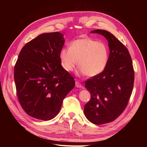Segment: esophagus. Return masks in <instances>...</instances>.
Returning <instances> with one entry per match:
<instances>
[{"label": "esophagus", "mask_w": 147, "mask_h": 147, "mask_svg": "<svg viewBox=\"0 0 147 147\" xmlns=\"http://www.w3.org/2000/svg\"><path fill=\"white\" fill-rule=\"evenodd\" d=\"M75 86H76L77 88H81L83 87L82 85V84L80 83L79 82H75Z\"/></svg>", "instance_id": "1"}]
</instances>
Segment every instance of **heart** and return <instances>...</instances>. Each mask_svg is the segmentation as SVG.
Listing matches in <instances>:
<instances>
[{"label": "heart", "instance_id": "obj_1", "mask_svg": "<svg viewBox=\"0 0 147 147\" xmlns=\"http://www.w3.org/2000/svg\"><path fill=\"white\" fill-rule=\"evenodd\" d=\"M109 57V50L104 43L88 37L75 40L70 44L69 50L63 49L59 53L61 64L65 71H73L78 61L80 72L90 77L103 72Z\"/></svg>", "mask_w": 147, "mask_h": 147}]
</instances>
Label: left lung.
Segmentation results:
<instances>
[{
    "label": "left lung",
    "mask_w": 147,
    "mask_h": 147,
    "mask_svg": "<svg viewBox=\"0 0 147 147\" xmlns=\"http://www.w3.org/2000/svg\"><path fill=\"white\" fill-rule=\"evenodd\" d=\"M91 33L105 37L110 50L105 70L85 82L91 99L84 105V113L90 122L99 125L114 121L126 109L134 86V71L127 48L112 34L101 29Z\"/></svg>",
    "instance_id": "obj_1"
}]
</instances>
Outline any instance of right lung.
Wrapping results in <instances>:
<instances>
[{
	"label": "right lung",
	"mask_w": 147,
	"mask_h": 147,
	"mask_svg": "<svg viewBox=\"0 0 147 147\" xmlns=\"http://www.w3.org/2000/svg\"><path fill=\"white\" fill-rule=\"evenodd\" d=\"M65 40L59 32L39 35L21 49L15 65L18 98L24 112L38 119L50 120L75 86L74 77L61 64Z\"/></svg>",
	"instance_id": "add662e5"
}]
</instances>
